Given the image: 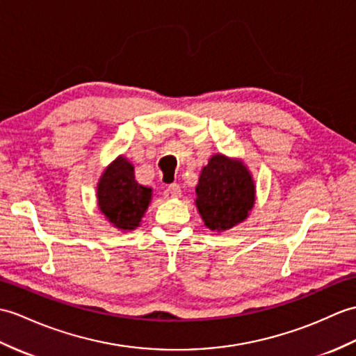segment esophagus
<instances>
[{"instance_id": "1", "label": "esophagus", "mask_w": 356, "mask_h": 356, "mask_svg": "<svg viewBox=\"0 0 356 356\" xmlns=\"http://www.w3.org/2000/svg\"><path fill=\"white\" fill-rule=\"evenodd\" d=\"M180 194H181L180 186L176 185V184L170 185L167 189H165V193H163L165 198H177V197H180Z\"/></svg>"}]
</instances>
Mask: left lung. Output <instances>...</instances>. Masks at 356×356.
<instances>
[{
    "mask_svg": "<svg viewBox=\"0 0 356 356\" xmlns=\"http://www.w3.org/2000/svg\"><path fill=\"white\" fill-rule=\"evenodd\" d=\"M254 193L249 168L241 161L218 153L202 168L195 186V206L206 227L222 232L249 217Z\"/></svg>",
    "mask_w": 356,
    "mask_h": 356,
    "instance_id": "1",
    "label": "left lung"
}]
</instances>
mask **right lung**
<instances>
[{"label":"right lung","mask_w":356,"mask_h":356,"mask_svg":"<svg viewBox=\"0 0 356 356\" xmlns=\"http://www.w3.org/2000/svg\"><path fill=\"white\" fill-rule=\"evenodd\" d=\"M153 189L135 180V167L127 158L118 156L98 180V209L112 225L121 230L139 227L152 202Z\"/></svg>","instance_id":"add662e5"}]
</instances>
